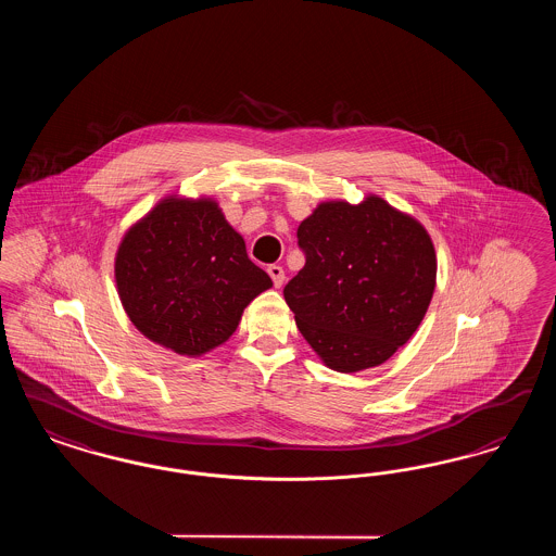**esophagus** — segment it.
Wrapping results in <instances>:
<instances>
[{
  "label": "esophagus",
  "instance_id": "esophagus-1",
  "mask_svg": "<svg viewBox=\"0 0 556 556\" xmlns=\"http://www.w3.org/2000/svg\"><path fill=\"white\" fill-rule=\"evenodd\" d=\"M266 273L270 275V279H273V283H275V288H281L283 283H286V270L281 268L279 265H270L266 268Z\"/></svg>",
  "mask_w": 556,
  "mask_h": 556
}]
</instances>
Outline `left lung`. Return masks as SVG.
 <instances>
[{
    "label": "left lung",
    "mask_w": 556,
    "mask_h": 556,
    "mask_svg": "<svg viewBox=\"0 0 556 556\" xmlns=\"http://www.w3.org/2000/svg\"><path fill=\"white\" fill-rule=\"evenodd\" d=\"M306 265L283 295L329 369L386 363L421 325L438 261L424 225L383 198L320 202L298 227Z\"/></svg>",
    "instance_id": "8db88e82"
}]
</instances>
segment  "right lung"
<instances>
[{
	"instance_id": "obj_1",
	"label": "right lung",
	"mask_w": 556,
	"mask_h": 556,
	"mask_svg": "<svg viewBox=\"0 0 556 556\" xmlns=\"http://www.w3.org/2000/svg\"><path fill=\"white\" fill-rule=\"evenodd\" d=\"M116 288L132 325L184 356L225 344L243 308L273 286L211 198L168 195L118 245Z\"/></svg>"
}]
</instances>
